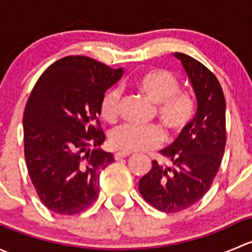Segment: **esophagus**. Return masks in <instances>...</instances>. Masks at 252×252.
I'll return each mask as SVG.
<instances>
[{
    "label": "esophagus",
    "mask_w": 252,
    "mask_h": 252,
    "mask_svg": "<svg viewBox=\"0 0 252 252\" xmlns=\"http://www.w3.org/2000/svg\"><path fill=\"white\" fill-rule=\"evenodd\" d=\"M130 155H131V152H123V151H121V152H116V154H114V158H116V159L126 158V157L130 156Z\"/></svg>",
    "instance_id": "34e87169"
}]
</instances>
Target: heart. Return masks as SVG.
I'll return each instance as SVG.
<instances>
[{
	"label": "heart",
	"instance_id": "1",
	"mask_svg": "<svg viewBox=\"0 0 252 252\" xmlns=\"http://www.w3.org/2000/svg\"><path fill=\"white\" fill-rule=\"evenodd\" d=\"M134 86L155 103L156 116L171 136L184 133L196 116V105L189 94L179 91L178 79L161 68L147 70L134 79ZM121 90L111 88L100 101V114L106 121H113L118 113ZM111 145L124 152L147 151L159 146L164 133L156 124L139 126L122 124L111 131Z\"/></svg>",
	"mask_w": 252,
	"mask_h": 252
}]
</instances>
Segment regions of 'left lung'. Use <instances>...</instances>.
Instances as JSON below:
<instances>
[{
  "mask_svg": "<svg viewBox=\"0 0 252 252\" xmlns=\"http://www.w3.org/2000/svg\"><path fill=\"white\" fill-rule=\"evenodd\" d=\"M190 79L197 100L191 126L171 146L161 150L168 162L152 161L139 180L145 201L162 212L175 213L205 196L220 169L225 149V98L216 75L201 62L174 53Z\"/></svg>",
  "mask_w": 252,
  "mask_h": 252,
  "instance_id": "obj_1",
  "label": "left lung"
}]
</instances>
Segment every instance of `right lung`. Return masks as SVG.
Segmentation results:
<instances>
[{"instance_id":"obj_1","label":"right lung","mask_w":252,"mask_h":252,"mask_svg":"<svg viewBox=\"0 0 252 252\" xmlns=\"http://www.w3.org/2000/svg\"><path fill=\"white\" fill-rule=\"evenodd\" d=\"M122 74L94 58L67 56L35 84L23 117L24 156L37 196L52 212L75 215L98 197L101 171L114 161L100 149V101Z\"/></svg>"}]
</instances>
